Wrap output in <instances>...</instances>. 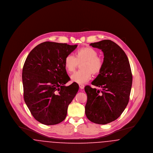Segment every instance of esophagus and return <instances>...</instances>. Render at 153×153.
<instances>
[{
    "instance_id": "34e87169",
    "label": "esophagus",
    "mask_w": 153,
    "mask_h": 153,
    "mask_svg": "<svg viewBox=\"0 0 153 153\" xmlns=\"http://www.w3.org/2000/svg\"><path fill=\"white\" fill-rule=\"evenodd\" d=\"M84 85L83 84H79V87H80L81 89H83L84 88Z\"/></svg>"
}]
</instances>
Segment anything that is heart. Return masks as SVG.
<instances>
[{
	"label": "heart",
	"mask_w": 153,
	"mask_h": 153,
	"mask_svg": "<svg viewBox=\"0 0 153 153\" xmlns=\"http://www.w3.org/2000/svg\"><path fill=\"white\" fill-rule=\"evenodd\" d=\"M98 53L91 47H84L78 49L75 53V57L69 54L64 59V67L66 71L71 73L76 69L78 64L80 65V70L71 76V79L74 82L82 84L87 82L92 77V73L97 75L101 72L104 61L97 56Z\"/></svg>",
	"instance_id": "obj_1"
}]
</instances>
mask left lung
<instances>
[{"mask_svg": "<svg viewBox=\"0 0 153 153\" xmlns=\"http://www.w3.org/2000/svg\"><path fill=\"white\" fill-rule=\"evenodd\" d=\"M104 53L101 72L92 82L99 89L86 86L85 115L93 123L106 124L117 119L127 107L131 92L132 76L128 59L116 43L105 39L90 44Z\"/></svg>", "mask_w": 153, "mask_h": 153, "instance_id": "1", "label": "left lung"}]
</instances>
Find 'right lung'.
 <instances>
[{
  "label": "right lung",
  "mask_w": 153,
  "mask_h": 153,
  "mask_svg": "<svg viewBox=\"0 0 153 153\" xmlns=\"http://www.w3.org/2000/svg\"><path fill=\"white\" fill-rule=\"evenodd\" d=\"M77 47L53 42L36 46L27 57L22 70L24 100L31 115L41 123L54 125L65 119L69 104L79 91L70 77L64 59Z\"/></svg>",
  "instance_id": "1"
}]
</instances>
